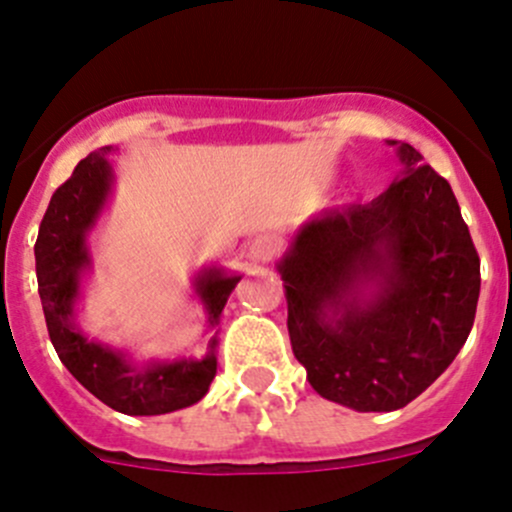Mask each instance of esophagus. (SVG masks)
<instances>
[{
	"label": "esophagus",
	"mask_w": 512,
	"mask_h": 512,
	"mask_svg": "<svg viewBox=\"0 0 512 512\" xmlns=\"http://www.w3.org/2000/svg\"><path fill=\"white\" fill-rule=\"evenodd\" d=\"M274 252H277L274 240L267 238V235H260V238L252 240V245H250V260L252 262H270L274 257Z\"/></svg>",
	"instance_id": "34e87169"
}]
</instances>
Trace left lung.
<instances>
[{
    "instance_id": "1",
    "label": "left lung",
    "mask_w": 512,
    "mask_h": 512,
    "mask_svg": "<svg viewBox=\"0 0 512 512\" xmlns=\"http://www.w3.org/2000/svg\"><path fill=\"white\" fill-rule=\"evenodd\" d=\"M402 171L370 203L304 220L279 257L292 351L326 400L392 412L464 348L481 260L454 191L405 142Z\"/></svg>"
}]
</instances>
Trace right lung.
I'll return each instance as SVG.
<instances>
[{
  "mask_svg": "<svg viewBox=\"0 0 512 512\" xmlns=\"http://www.w3.org/2000/svg\"><path fill=\"white\" fill-rule=\"evenodd\" d=\"M110 154H115V147H102L80 161L71 179L53 193L43 215L34 247L43 316L61 363L100 402L132 417L169 414L196 405L213 383L218 368L215 326L240 274L218 265L193 274V297L201 301L206 331L211 333L203 355L137 360L125 348L90 338L78 324V304L83 301L85 279L95 270L90 235L110 206L117 184Z\"/></svg>",
  "mask_w": 512,
  "mask_h": 512,
  "instance_id": "right-lung-1",
  "label": "right lung"
}]
</instances>
